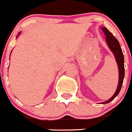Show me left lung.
I'll return each instance as SVG.
<instances>
[{
	"mask_svg": "<svg viewBox=\"0 0 132 132\" xmlns=\"http://www.w3.org/2000/svg\"><path fill=\"white\" fill-rule=\"evenodd\" d=\"M102 30H103L104 33L106 35V40L107 45L109 46V47L111 50L113 54H114L115 59H116L117 65H118L119 68V83L117 85V88L114 94V95L108 100L107 101L102 102L101 104H107L111 102L114 99V97H116L119 93L121 89L122 84L123 82L124 76H125V68H124V56L123 54L122 49L120 47L119 43L117 40L116 38H114V36L112 35V33L106 28L103 27L102 28Z\"/></svg>",
	"mask_w": 132,
	"mask_h": 132,
	"instance_id": "8db88e82",
	"label": "left lung"
}]
</instances>
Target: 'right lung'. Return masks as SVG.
<instances>
[{
  "instance_id": "obj_1",
  "label": "right lung",
  "mask_w": 132,
  "mask_h": 132,
  "mask_svg": "<svg viewBox=\"0 0 132 132\" xmlns=\"http://www.w3.org/2000/svg\"><path fill=\"white\" fill-rule=\"evenodd\" d=\"M20 33H19V34H18V35H20Z\"/></svg>"
}]
</instances>
